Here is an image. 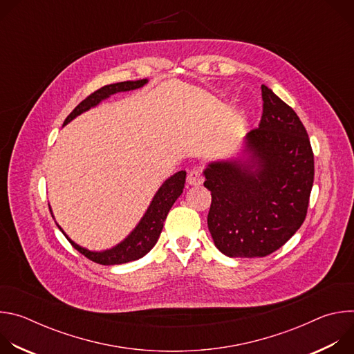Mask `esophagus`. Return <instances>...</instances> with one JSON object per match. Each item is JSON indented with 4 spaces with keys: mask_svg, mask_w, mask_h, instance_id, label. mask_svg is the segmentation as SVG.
Returning <instances> with one entry per match:
<instances>
[{
    "mask_svg": "<svg viewBox=\"0 0 354 354\" xmlns=\"http://www.w3.org/2000/svg\"><path fill=\"white\" fill-rule=\"evenodd\" d=\"M201 183H203V175H201V172L198 169L190 171L189 175H187V185L197 186V185H201Z\"/></svg>",
    "mask_w": 354,
    "mask_h": 354,
    "instance_id": "34e87169",
    "label": "esophagus"
}]
</instances>
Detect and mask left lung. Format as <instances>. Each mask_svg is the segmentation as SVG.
<instances>
[{
  "label": "left lung",
  "mask_w": 354,
  "mask_h": 354,
  "mask_svg": "<svg viewBox=\"0 0 354 354\" xmlns=\"http://www.w3.org/2000/svg\"><path fill=\"white\" fill-rule=\"evenodd\" d=\"M263 113L241 151L207 164L212 192L207 225L230 258H262L283 246L304 223L314 183V154L297 113L262 85Z\"/></svg>",
  "instance_id": "obj_1"
}]
</instances>
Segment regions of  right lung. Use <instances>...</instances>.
<instances>
[{"mask_svg": "<svg viewBox=\"0 0 354 354\" xmlns=\"http://www.w3.org/2000/svg\"><path fill=\"white\" fill-rule=\"evenodd\" d=\"M148 82L147 78L144 80H137V81H124V82H118V84H111L105 85L102 88H99L93 93H91L86 99H84L82 102L67 116L64 120V124H68L71 120H74L77 116L81 113L89 111L91 108L97 106L102 100L108 99L111 95H115L118 92H127V91H134L141 86H144ZM185 180H186V172L179 171L169 176L157 190L154 194L153 200L145 210L144 216L138 221V224L134 227V230L118 245L112 246L111 249L105 250H89L78 243H75L64 231L63 228L57 224L59 230L64 234V236L70 241V243L78 250L84 257L91 259L92 262H96L99 265H122L127 263L131 261H137L147 255L148 252L154 248L157 243L164 221L167 220V216L176 201V198L182 194L183 187H185ZM50 213L53 216L52 207H50ZM55 218V216H53Z\"/></svg>", "mask_w": 354, "mask_h": 354, "instance_id": "obj_1", "label": "right lung"}]
</instances>
